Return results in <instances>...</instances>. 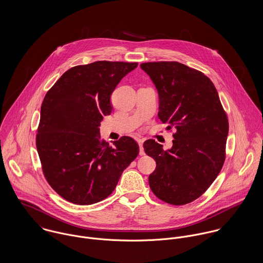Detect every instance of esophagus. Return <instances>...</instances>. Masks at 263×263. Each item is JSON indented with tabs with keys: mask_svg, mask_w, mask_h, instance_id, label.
<instances>
[{
	"mask_svg": "<svg viewBox=\"0 0 263 263\" xmlns=\"http://www.w3.org/2000/svg\"><path fill=\"white\" fill-rule=\"evenodd\" d=\"M137 142H138V144H139V146H140V155H141V156H144V155H145V151H144V148H143L144 139H137Z\"/></svg>",
	"mask_w": 263,
	"mask_h": 263,
	"instance_id": "obj_1",
	"label": "esophagus"
}]
</instances>
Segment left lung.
<instances>
[{
    "instance_id": "obj_1",
    "label": "left lung",
    "mask_w": 263,
    "mask_h": 263,
    "mask_svg": "<svg viewBox=\"0 0 263 263\" xmlns=\"http://www.w3.org/2000/svg\"><path fill=\"white\" fill-rule=\"evenodd\" d=\"M159 93L158 116L174 128L173 146L164 150L154 140L144 143L156 169L149 176L161 200L183 205L201 196L219 175L226 159L228 117L213 82L178 62L144 63Z\"/></svg>"
}]
</instances>
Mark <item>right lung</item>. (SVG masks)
I'll return each mask as SVG.
<instances>
[{
    "instance_id": "1",
    "label": "right lung",
    "mask_w": 263,
    "mask_h": 263,
    "mask_svg": "<svg viewBox=\"0 0 263 263\" xmlns=\"http://www.w3.org/2000/svg\"><path fill=\"white\" fill-rule=\"evenodd\" d=\"M138 63L99 61L68 70L47 91L40 110L36 148L43 175L66 200L87 205L112 193L137 158V142L123 136L110 146L100 137L110 96Z\"/></svg>"
}]
</instances>
